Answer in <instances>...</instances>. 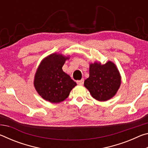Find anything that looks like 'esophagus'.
<instances>
[{
    "instance_id": "1",
    "label": "esophagus",
    "mask_w": 148,
    "mask_h": 148,
    "mask_svg": "<svg viewBox=\"0 0 148 148\" xmlns=\"http://www.w3.org/2000/svg\"><path fill=\"white\" fill-rule=\"evenodd\" d=\"M76 82H77V84H79V85H83L84 83V79H80V80H77Z\"/></svg>"
}]
</instances>
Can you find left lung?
Segmentation results:
<instances>
[{
  "label": "left lung",
  "mask_w": 148,
  "mask_h": 148,
  "mask_svg": "<svg viewBox=\"0 0 148 148\" xmlns=\"http://www.w3.org/2000/svg\"><path fill=\"white\" fill-rule=\"evenodd\" d=\"M121 85V76L116 65L111 61L101 65L90 64L89 77L84 86L97 101H106L113 97Z\"/></svg>",
  "instance_id": "8db88e82"
}]
</instances>
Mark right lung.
<instances>
[{"label":"right lung","instance_id":"right-lung-1","mask_svg":"<svg viewBox=\"0 0 148 148\" xmlns=\"http://www.w3.org/2000/svg\"><path fill=\"white\" fill-rule=\"evenodd\" d=\"M68 57L51 54L41 62L34 77V87L38 94L46 101L59 103L69 97L76 83L62 67Z\"/></svg>","mask_w":148,"mask_h":148}]
</instances>
